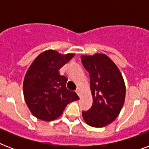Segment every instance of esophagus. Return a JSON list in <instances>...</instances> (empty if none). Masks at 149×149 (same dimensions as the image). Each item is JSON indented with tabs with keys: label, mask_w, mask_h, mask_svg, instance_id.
<instances>
[{
	"label": "esophagus",
	"mask_w": 149,
	"mask_h": 149,
	"mask_svg": "<svg viewBox=\"0 0 149 149\" xmlns=\"http://www.w3.org/2000/svg\"><path fill=\"white\" fill-rule=\"evenodd\" d=\"M76 93L78 94V96H79V97H80V96H81V90H80L79 88H77V91H76Z\"/></svg>",
	"instance_id": "1"
}]
</instances>
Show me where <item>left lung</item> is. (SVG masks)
I'll list each match as a JSON object with an SVG mask.
<instances>
[{
    "label": "left lung",
    "instance_id": "left-lung-1",
    "mask_svg": "<svg viewBox=\"0 0 149 149\" xmlns=\"http://www.w3.org/2000/svg\"><path fill=\"white\" fill-rule=\"evenodd\" d=\"M90 73L93 104L83 111L85 122L93 127L107 126L119 115L125 100L126 87L121 72L110 57L103 53L81 56Z\"/></svg>",
    "mask_w": 149,
    "mask_h": 149
}]
</instances>
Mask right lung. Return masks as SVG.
I'll return each instance as SVG.
<instances>
[{
  "mask_svg": "<svg viewBox=\"0 0 149 149\" xmlns=\"http://www.w3.org/2000/svg\"><path fill=\"white\" fill-rule=\"evenodd\" d=\"M75 56L53 49L39 54L27 70L23 82L24 100L36 118L51 121L63 113L68 104L79 100L66 88L68 79L58 70Z\"/></svg>",
  "mask_w": 149,
  "mask_h": 149,
  "instance_id": "1",
  "label": "right lung"
}]
</instances>
